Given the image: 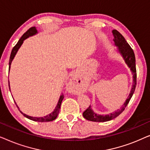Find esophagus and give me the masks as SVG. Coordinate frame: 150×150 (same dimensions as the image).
<instances>
[{
    "instance_id": "1",
    "label": "esophagus",
    "mask_w": 150,
    "mask_h": 150,
    "mask_svg": "<svg viewBox=\"0 0 150 150\" xmlns=\"http://www.w3.org/2000/svg\"><path fill=\"white\" fill-rule=\"evenodd\" d=\"M69 91L72 93H78L79 92V86H78L76 79V78H72L69 82Z\"/></svg>"
}]
</instances>
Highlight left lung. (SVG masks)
<instances>
[{"label":"left lung","mask_w":150,"mask_h":150,"mask_svg":"<svg viewBox=\"0 0 150 150\" xmlns=\"http://www.w3.org/2000/svg\"><path fill=\"white\" fill-rule=\"evenodd\" d=\"M112 35L114 36V43L115 45L117 47V50L120 52V54L122 55V57L124 59L125 63H126L129 68L132 71V76H133V83L132 86V89L130 92L128 98H127L126 102L123 104L120 109H117L116 111H114L108 115H99L93 112L91 108V105L83 112V117L86 120L92 121V122H108L111 120H113L118 115L122 113L124 111L125 108L128 105V104L130 102V100L132 98V96L134 93L135 88L137 85V70H136V60H135V56L134 51L132 48L130 46V45L128 44L126 40L123 37L122 34L120 32H118L117 30H112Z\"/></svg>","instance_id":"left-lung-1"}]
</instances>
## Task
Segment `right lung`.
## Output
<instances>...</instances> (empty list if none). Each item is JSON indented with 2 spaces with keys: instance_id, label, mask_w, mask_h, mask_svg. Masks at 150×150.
Returning a JSON list of instances; mask_svg holds the SVG:
<instances>
[{
  "instance_id": "right-lung-1",
  "label": "right lung",
  "mask_w": 150,
  "mask_h": 150,
  "mask_svg": "<svg viewBox=\"0 0 150 150\" xmlns=\"http://www.w3.org/2000/svg\"><path fill=\"white\" fill-rule=\"evenodd\" d=\"M38 33V30H37L35 26H33V27H31L29 29H28L27 31H26L25 33H24L23 35L21 37V38L20 39L19 41H18V42L16 44V45L15 46L13 47V49H12L11 50V55H10V58H9V70L10 69V67H11V62L12 61H13V59H14V57H15L16 53H17L18 49L20 48V46H22V44H23L24 42V40H26V38H29L30 36H33L34 35H35ZM9 90H10V86H9ZM63 98H64V96L63 95H61L60 98H59V102L57 104V106L56 108H54V111L51 112L49 115H47L44 116V117H31V116H28L27 115L24 114L22 112L21 110H20L19 109V107L17 106V104H16V106H17V107L19 110L20 111V112L25 117L29 119L30 120H33V121H35V122H51V121H53L57 117V116H58L59 115V110H60V108H61V102H62V100L63 99ZM15 102V101H14Z\"/></svg>"
}]
</instances>
